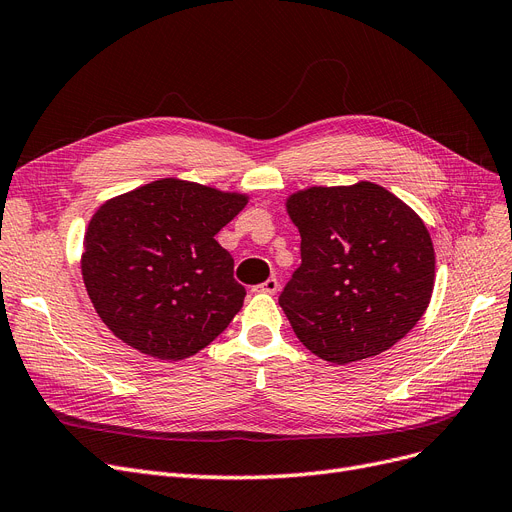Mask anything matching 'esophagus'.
I'll use <instances>...</instances> for the list:
<instances>
[{
	"label": "esophagus",
	"instance_id": "obj_1",
	"mask_svg": "<svg viewBox=\"0 0 512 512\" xmlns=\"http://www.w3.org/2000/svg\"><path fill=\"white\" fill-rule=\"evenodd\" d=\"M277 290H279V281L275 277L267 279V281L256 285V288H254V292H264V294H275Z\"/></svg>",
	"mask_w": 512,
	"mask_h": 512
}]
</instances>
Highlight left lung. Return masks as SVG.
I'll return each instance as SVG.
<instances>
[{
    "label": "left lung",
    "instance_id": "obj_1",
    "mask_svg": "<svg viewBox=\"0 0 512 512\" xmlns=\"http://www.w3.org/2000/svg\"><path fill=\"white\" fill-rule=\"evenodd\" d=\"M285 208L302 262L279 306L298 340L338 365L391 349L433 294L435 250L422 218L365 180L298 191Z\"/></svg>",
    "mask_w": 512,
    "mask_h": 512
}]
</instances>
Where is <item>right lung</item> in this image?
I'll return each instance as SVG.
<instances>
[{
    "mask_svg": "<svg viewBox=\"0 0 512 512\" xmlns=\"http://www.w3.org/2000/svg\"><path fill=\"white\" fill-rule=\"evenodd\" d=\"M248 203L161 178L102 203L84 237L81 275L98 317L132 349L187 359L227 330L245 288L214 239Z\"/></svg>",
    "mask_w": 512,
    "mask_h": 512,
    "instance_id": "obj_1",
    "label": "right lung"
}]
</instances>
